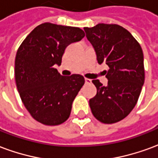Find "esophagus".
<instances>
[{
  "label": "esophagus",
  "mask_w": 158,
  "mask_h": 158,
  "mask_svg": "<svg viewBox=\"0 0 158 158\" xmlns=\"http://www.w3.org/2000/svg\"><path fill=\"white\" fill-rule=\"evenodd\" d=\"M85 84H90L91 83V79H85Z\"/></svg>",
  "instance_id": "obj_1"
}]
</instances>
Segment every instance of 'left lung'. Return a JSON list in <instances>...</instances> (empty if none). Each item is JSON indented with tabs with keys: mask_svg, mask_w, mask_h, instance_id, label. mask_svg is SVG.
<instances>
[{
	"mask_svg": "<svg viewBox=\"0 0 158 158\" xmlns=\"http://www.w3.org/2000/svg\"><path fill=\"white\" fill-rule=\"evenodd\" d=\"M99 64L109 67L104 86L92 83L97 93L89 100L93 115L103 123H114L129 115L135 106L145 81L142 49L130 33L118 24L98 23L84 28Z\"/></svg>",
	"mask_w": 158,
	"mask_h": 158,
	"instance_id": "8db88e82",
	"label": "left lung"
}]
</instances>
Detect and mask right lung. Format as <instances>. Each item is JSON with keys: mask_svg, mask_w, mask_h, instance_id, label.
I'll use <instances>...</instances> for the list:
<instances>
[{"mask_svg": "<svg viewBox=\"0 0 158 158\" xmlns=\"http://www.w3.org/2000/svg\"><path fill=\"white\" fill-rule=\"evenodd\" d=\"M82 29L45 23L37 26L19 46L15 58V80L23 105L36 121L58 125L69 118L73 100L85 84L82 75L62 76L67 46L85 37Z\"/></svg>", "mask_w": 158, "mask_h": 158, "instance_id": "add662e5", "label": "right lung"}]
</instances>
